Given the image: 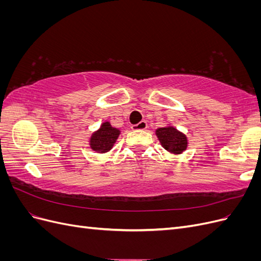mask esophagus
Masks as SVG:
<instances>
[{
  "label": "esophagus",
  "instance_id": "obj_1",
  "mask_svg": "<svg viewBox=\"0 0 261 261\" xmlns=\"http://www.w3.org/2000/svg\"><path fill=\"white\" fill-rule=\"evenodd\" d=\"M147 126H148V124H147V122H146V121H141V122H139L138 124L133 125V126H132V129H133V130L146 129V128H147Z\"/></svg>",
  "mask_w": 261,
  "mask_h": 261
}]
</instances>
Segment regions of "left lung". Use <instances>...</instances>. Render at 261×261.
I'll list each match as a JSON object with an SVG mask.
<instances>
[{
    "label": "left lung",
    "mask_w": 261,
    "mask_h": 261,
    "mask_svg": "<svg viewBox=\"0 0 261 261\" xmlns=\"http://www.w3.org/2000/svg\"><path fill=\"white\" fill-rule=\"evenodd\" d=\"M155 135L161 143L162 147L167 151L179 154L186 150L188 141L186 135L180 133L173 126H165V127H160L155 130Z\"/></svg>",
    "instance_id": "1"
}]
</instances>
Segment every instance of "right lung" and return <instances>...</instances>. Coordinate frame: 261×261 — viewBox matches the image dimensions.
Instances as JSON below:
<instances>
[{"label":"right lung","instance_id":"obj_1","mask_svg":"<svg viewBox=\"0 0 261 261\" xmlns=\"http://www.w3.org/2000/svg\"><path fill=\"white\" fill-rule=\"evenodd\" d=\"M120 134L121 130L113 127L110 122L102 123L100 128L94 132L90 137V148L96 152H108L112 149Z\"/></svg>","mask_w":261,"mask_h":261}]
</instances>
